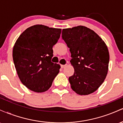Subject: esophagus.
<instances>
[{
	"label": "esophagus",
	"instance_id": "esophagus-1",
	"mask_svg": "<svg viewBox=\"0 0 123 123\" xmlns=\"http://www.w3.org/2000/svg\"><path fill=\"white\" fill-rule=\"evenodd\" d=\"M61 66L62 68H65L66 66V65H61Z\"/></svg>",
	"mask_w": 123,
	"mask_h": 123
}]
</instances>
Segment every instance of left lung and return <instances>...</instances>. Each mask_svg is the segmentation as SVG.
I'll return each instance as SVG.
<instances>
[{"mask_svg": "<svg viewBox=\"0 0 123 123\" xmlns=\"http://www.w3.org/2000/svg\"><path fill=\"white\" fill-rule=\"evenodd\" d=\"M62 35L69 48L74 69L69 77L72 89L80 95L92 94L108 74L109 53L106 44L94 31L81 25L63 29Z\"/></svg>", "mask_w": 123, "mask_h": 123, "instance_id": "8db88e82", "label": "left lung"}]
</instances>
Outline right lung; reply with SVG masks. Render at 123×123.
Returning a JSON list of instances; mask_svg holds the SVG:
<instances>
[{
    "label": "right lung",
    "instance_id": "add662e5",
    "mask_svg": "<svg viewBox=\"0 0 123 123\" xmlns=\"http://www.w3.org/2000/svg\"><path fill=\"white\" fill-rule=\"evenodd\" d=\"M61 33V29L35 25L24 31L15 42L12 50L15 69L22 84L31 91H46L60 72V65L51 59Z\"/></svg>",
    "mask_w": 123,
    "mask_h": 123
}]
</instances>
